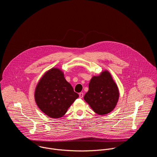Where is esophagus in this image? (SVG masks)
<instances>
[{"mask_svg": "<svg viewBox=\"0 0 157 157\" xmlns=\"http://www.w3.org/2000/svg\"><path fill=\"white\" fill-rule=\"evenodd\" d=\"M83 95H84L83 92H80V93H79V97H80V98H82L83 97Z\"/></svg>", "mask_w": 157, "mask_h": 157, "instance_id": "34e87169", "label": "esophagus"}]
</instances>
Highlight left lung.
Here are the masks:
<instances>
[{
	"label": "left lung",
	"instance_id": "8db88e82",
	"mask_svg": "<svg viewBox=\"0 0 157 157\" xmlns=\"http://www.w3.org/2000/svg\"><path fill=\"white\" fill-rule=\"evenodd\" d=\"M119 98V91L110 73L105 71L98 76H94L89 90L84 96L90 108L99 115H105L115 108Z\"/></svg>",
	"mask_w": 157,
	"mask_h": 157
}]
</instances>
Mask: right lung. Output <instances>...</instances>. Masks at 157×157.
<instances>
[{
    "label": "right lung",
    "mask_w": 157,
    "mask_h": 157,
    "mask_svg": "<svg viewBox=\"0 0 157 157\" xmlns=\"http://www.w3.org/2000/svg\"><path fill=\"white\" fill-rule=\"evenodd\" d=\"M34 97L37 105L42 112L51 118H59L66 113L78 94L74 91L62 71L52 68L40 80Z\"/></svg>",
    "instance_id": "add662e5"
}]
</instances>
